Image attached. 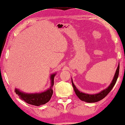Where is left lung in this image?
Segmentation results:
<instances>
[{
	"instance_id": "obj_1",
	"label": "left lung",
	"mask_w": 125,
	"mask_h": 125,
	"mask_svg": "<svg viewBox=\"0 0 125 125\" xmlns=\"http://www.w3.org/2000/svg\"><path fill=\"white\" fill-rule=\"evenodd\" d=\"M119 73V64L118 65V67L117 68V69L116 70V73L115 74L114 77L113 78V80L112 81L111 84L109 85V86L107 88V89L104 90L103 91L101 92L98 94H93V95H90L88 94H85L83 93L80 92L79 90L77 89V88L75 87L74 83L73 82V81L72 80V84L73 88H74V91L75 92L77 96L79 98L82 100L83 101L89 102V103H93V102H96L99 101H100L102 99H103L106 97L109 93L111 92V90L113 88L114 85L115 84V83L118 79V76Z\"/></svg>"
}]
</instances>
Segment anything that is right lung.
Listing matches in <instances>:
<instances>
[{
    "label": "right lung",
    "instance_id": "right-lung-1",
    "mask_svg": "<svg viewBox=\"0 0 125 125\" xmlns=\"http://www.w3.org/2000/svg\"><path fill=\"white\" fill-rule=\"evenodd\" d=\"M56 74L51 75V87L46 91L40 93L35 94H26L21 92L18 89H16L14 92L20 97V99L23 100L26 103L34 106H39L41 105L44 104L50 101L53 94L52 87L54 84V77Z\"/></svg>",
    "mask_w": 125,
    "mask_h": 125
}]
</instances>
